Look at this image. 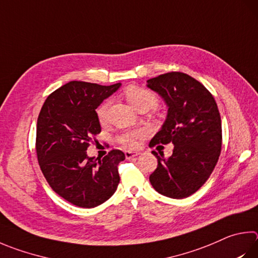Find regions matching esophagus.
Here are the masks:
<instances>
[{"label":"esophagus","instance_id":"34e87169","mask_svg":"<svg viewBox=\"0 0 258 258\" xmlns=\"http://www.w3.org/2000/svg\"><path fill=\"white\" fill-rule=\"evenodd\" d=\"M139 154H140L139 151H125V157H126V159L135 158V157H138Z\"/></svg>","mask_w":258,"mask_h":258}]
</instances>
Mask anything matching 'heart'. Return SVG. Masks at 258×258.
<instances>
[{
  "instance_id": "heart-1",
  "label": "heart",
  "mask_w": 258,
  "mask_h": 258,
  "mask_svg": "<svg viewBox=\"0 0 258 258\" xmlns=\"http://www.w3.org/2000/svg\"><path fill=\"white\" fill-rule=\"evenodd\" d=\"M125 97L127 101L132 105L135 109H142V108H152V107L157 106L158 99L156 95L151 92L148 89L139 86H131L125 90ZM110 106V101L106 100L98 107L97 109V116L100 123H105L108 116V109ZM143 137L142 130H135L131 131V132H125L120 134L118 137V141L123 143L126 147H134L137 144V140L141 139Z\"/></svg>"
}]
</instances>
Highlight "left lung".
Masks as SVG:
<instances>
[{
	"instance_id": "left-lung-1",
	"label": "left lung",
	"mask_w": 258,
	"mask_h": 258,
	"mask_svg": "<svg viewBox=\"0 0 258 258\" xmlns=\"http://www.w3.org/2000/svg\"><path fill=\"white\" fill-rule=\"evenodd\" d=\"M168 107L167 117L150 147L174 144L170 157L156 151L158 167L150 182L161 195L184 199L200 189L212 174L221 152V117L213 96L188 74L170 72L147 81Z\"/></svg>"
}]
</instances>
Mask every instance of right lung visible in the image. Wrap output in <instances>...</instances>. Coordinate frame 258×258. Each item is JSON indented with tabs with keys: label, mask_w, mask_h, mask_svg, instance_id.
<instances>
[{
	"label": "right lung",
	"mask_w": 258,
	"mask_h": 258,
	"mask_svg": "<svg viewBox=\"0 0 258 258\" xmlns=\"http://www.w3.org/2000/svg\"><path fill=\"white\" fill-rule=\"evenodd\" d=\"M119 87L70 81L41 107L36 134L40 169L51 189L77 207H98L119 184L117 165L125 159L120 150H111L101 160L87 154L92 137L101 131L96 109Z\"/></svg>",
	"instance_id": "right-lung-1"
}]
</instances>
